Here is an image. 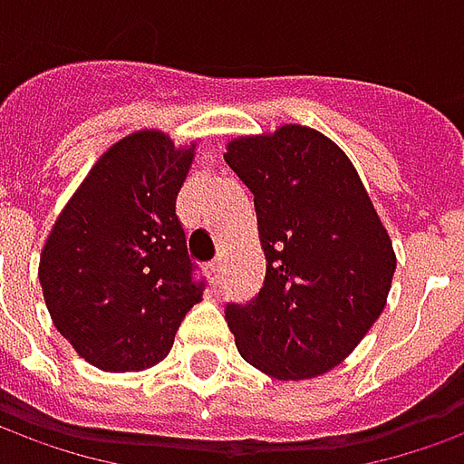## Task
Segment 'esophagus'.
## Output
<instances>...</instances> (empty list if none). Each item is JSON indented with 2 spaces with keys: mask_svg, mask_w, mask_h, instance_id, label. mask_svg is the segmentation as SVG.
<instances>
[{
  "mask_svg": "<svg viewBox=\"0 0 464 464\" xmlns=\"http://www.w3.org/2000/svg\"><path fill=\"white\" fill-rule=\"evenodd\" d=\"M219 273H222V263L217 260V263L209 265V275H212V283H219Z\"/></svg>",
  "mask_w": 464,
  "mask_h": 464,
  "instance_id": "1",
  "label": "esophagus"
}]
</instances>
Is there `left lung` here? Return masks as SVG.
<instances>
[{
	"label": "left lung",
	"mask_w": 464,
	"mask_h": 464,
	"mask_svg": "<svg viewBox=\"0 0 464 464\" xmlns=\"http://www.w3.org/2000/svg\"><path fill=\"white\" fill-rule=\"evenodd\" d=\"M225 161L255 194L267 260L257 298L225 311L239 356L280 382L331 372L382 315L397 270L359 171L295 123L232 139Z\"/></svg>",
	"instance_id": "obj_1"
}]
</instances>
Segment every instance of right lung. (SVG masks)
<instances>
[{
	"instance_id": "1",
	"label": "right lung",
	"mask_w": 464,
	"mask_h": 464,
	"mask_svg": "<svg viewBox=\"0 0 464 464\" xmlns=\"http://www.w3.org/2000/svg\"><path fill=\"white\" fill-rule=\"evenodd\" d=\"M194 149L136 130L95 161L40 255L44 305L80 359L143 372L169 356L204 283H194L177 194Z\"/></svg>"
}]
</instances>
